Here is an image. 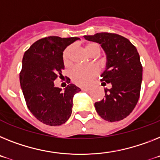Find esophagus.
<instances>
[{
  "instance_id": "34e87169",
  "label": "esophagus",
  "mask_w": 160,
  "mask_h": 160,
  "mask_svg": "<svg viewBox=\"0 0 160 160\" xmlns=\"http://www.w3.org/2000/svg\"><path fill=\"white\" fill-rule=\"evenodd\" d=\"M91 89V88H89V87H83V88H81V90L83 91H89Z\"/></svg>"
}]
</instances>
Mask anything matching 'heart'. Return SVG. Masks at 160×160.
Wrapping results in <instances>:
<instances>
[{
    "label": "heart",
    "instance_id": "1",
    "mask_svg": "<svg viewBox=\"0 0 160 160\" xmlns=\"http://www.w3.org/2000/svg\"><path fill=\"white\" fill-rule=\"evenodd\" d=\"M72 46L68 47L62 53V60L65 66H70L72 63L71 59V53L72 51ZM85 49L91 56H98L102 52V47L98 43L89 42L85 45ZM98 70L94 66H88V67H82V66H76L72 68L70 72V77L72 82L78 85L86 86L92 82L93 78L97 76Z\"/></svg>",
    "mask_w": 160,
    "mask_h": 160
}]
</instances>
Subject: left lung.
Listing matches in <instances>:
<instances>
[{
    "instance_id": "8db88e82",
    "label": "left lung",
    "mask_w": 160,
    "mask_h": 160,
    "mask_svg": "<svg viewBox=\"0 0 160 160\" xmlns=\"http://www.w3.org/2000/svg\"><path fill=\"white\" fill-rule=\"evenodd\" d=\"M88 41L99 43L107 53V68L102 74L105 98L95 102L96 111L103 119L119 121L129 115L140 97L142 66L136 47L125 37L115 33L100 32L84 36Z\"/></svg>"
}]
</instances>
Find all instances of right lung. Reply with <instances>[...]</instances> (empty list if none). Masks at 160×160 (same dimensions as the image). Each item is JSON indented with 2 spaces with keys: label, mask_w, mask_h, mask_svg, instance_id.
I'll return each mask as SVG.
<instances>
[{
  "label": "right lung",
  "mask_w": 160,
  "mask_h": 160,
  "mask_svg": "<svg viewBox=\"0 0 160 160\" xmlns=\"http://www.w3.org/2000/svg\"><path fill=\"white\" fill-rule=\"evenodd\" d=\"M79 39L45 37L32 44L22 58L19 80L27 107L39 121L47 125L65 123L72 114L74 94L81 91L70 84L62 92L53 84L56 78L63 77L62 52ZM67 83H70L68 77Z\"/></svg>",
  "instance_id": "1"
}]
</instances>
